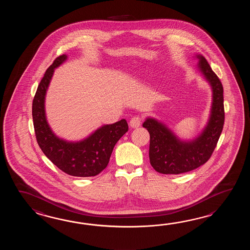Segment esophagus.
<instances>
[{"mask_svg":"<svg viewBox=\"0 0 250 250\" xmlns=\"http://www.w3.org/2000/svg\"><path fill=\"white\" fill-rule=\"evenodd\" d=\"M141 121H142L141 118L138 117V116H135V117H133L130 120L129 126H130V127H132V128H137V127H139L141 125Z\"/></svg>","mask_w":250,"mask_h":250,"instance_id":"obj_1","label":"esophagus"}]
</instances>
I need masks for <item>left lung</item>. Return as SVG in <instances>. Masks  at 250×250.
Instances as JSON below:
<instances>
[{
    "label": "left lung",
    "instance_id": "8db88e82",
    "mask_svg": "<svg viewBox=\"0 0 250 250\" xmlns=\"http://www.w3.org/2000/svg\"><path fill=\"white\" fill-rule=\"evenodd\" d=\"M197 69L212 90V104L207 125L196 138H179L166 124L149 117L143 127L150 134L149 159L154 170L163 174H180L206 164L216 146L224 123L223 87L207 59L197 53Z\"/></svg>",
    "mask_w": 250,
    "mask_h": 250
}]
</instances>
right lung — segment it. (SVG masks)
<instances>
[{"label":"right lung","instance_id":"obj_1","mask_svg":"<svg viewBox=\"0 0 250 250\" xmlns=\"http://www.w3.org/2000/svg\"><path fill=\"white\" fill-rule=\"evenodd\" d=\"M68 59L62 54L48 68L38 85L32 105L33 123L38 145L53 165L69 175L92 177L106 168L112 150L127 132L125 119L98 127L86 138L69 141L60 138L50 127L45 113V96L54 69Z\"/></svg>","mask_w":250,"mask_h":250}]
</instances>
